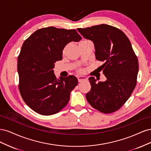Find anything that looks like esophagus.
<instances>
[{
  "label": "esophagus",
  "mask_w": 151,
  "mask_h": 151,
  "mask_svg": "<svg viewBox=\"0 0 151 151\" xmlns=\"http://www.w3.org/2000/svg\"><path fill=\"white\" fill-rule=\"evenodd\" d=\"M77 79H78V81L79 82H82L84 80H86L87 79V77H85V76H78L77 77Z\"/></svg>",
  "instance_id": "obj_1"
}]
</instances>
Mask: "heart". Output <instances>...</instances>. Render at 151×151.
I'll return each mask as SVG.
<instances>
[{
    "label": "heart",
    "mask_w": 151,
    "mask_h": 151,
    "mask_svg": "<svg viewBox=\"0 0 151 151\" xmlns=\"http://www.w3.org/2000/svg\"><path fill=\"white\" fill-rule=\"evenodd\" d=\"M90 42L89 40H86V39H83L82 40L81 42H80V43H79V44H81V43H85V42ZM66 49V47H65V48H64V50H63V51H65V50Z\"/></svg>",
    "instance_id": "heart-1"
}]
</instances>
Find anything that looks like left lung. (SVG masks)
I'll return each instance as SVG.
<instances>
[{"mask_svg":"<svg viewBox=\"0 0 151 151\" xmlns=\"http://www.w3.org/2000/svg\"><path fill=\"white\" fill-rule=\"evenodd\" d=\"M77 29L94 43L96 58L104 62L101 67L106 77L98 83L89 77L91 88L86 99L99 111L115 112L129 99L137 84L139 63L130 40L122 31L108 24Z\"/></svg>","mask_w":151,"mask_h":151,"instance_id":"left-lung-1","label":"left lung"}]
</instances>
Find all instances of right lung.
<instances>
[{
  "instance_id": "right-lung-1",
  "label": "right lung",
  "mask_w": 151,
  "mask_h": 151,
  "mask_svg": "<svg viewBox=\"0 0 151 151\" xmlns=\"http://www.w3.org/2000/svg\"><path fill=\"white\" fill-rule=\"evenodd\" d=\"M81 39L76 29L50 26L36 30L24 41L17 58L19 89L24 101L35 112L51 115L67 104L78 81L74 76L57 79L53 68L62 59L65 45Z\"/></svg>"
}]
</instances>
